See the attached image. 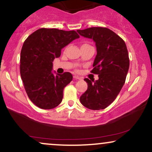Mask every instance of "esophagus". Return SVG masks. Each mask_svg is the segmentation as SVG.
<instances>
[{
    "instance_id": "34e87169",
    "label": "esophagus",
    "mask_w": 152,
    "mask_h": 152,
    "mask_svg": "<svg viewBox=\"0 0 152 152\" xmlns=\"http://www.w3.org/2000/svg\"><path fill=\"white\" fill-rule=\"evenodd\" d=\"M74 78L76 80H81L82 79L81 77H80V76H76V75H74Z\"/></svg>"
}]
</instances>
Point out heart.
I'll return each mask as SVG.
<instances>
[{
    "instance_id": "1",
    "label": "heart",
    "mask_w": 152,
    "mask_h": 152,
    "mask_svg": "<svg viewBox=\"0 0 152 152\" xmlns=\"http://www.w3.org/2000/svg\"><path fill=\"white\" fill-rule=\"evenodd\" d=\"M85 45H86V44H85Z\"/></svg>"
}]
</instances>
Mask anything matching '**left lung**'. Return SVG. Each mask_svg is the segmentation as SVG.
<instances>
[{
    "instance_id": "obj_1",
    "label": "left lung",
    "mask_w": 152,
    "mask_h": 152,
    "mask_svg": "<svg viewBox=\"0 0 152 152\" xmlns=\"http://www.w3.org/2000/svg\"><path fill=\"white\" fill-rule=\"evenodd\" d=\"M77 32L96 42L97 55L91 72L99 77L94 83L84 79L88 88L80 101L88 109H105L115 100L125 84L129 66L127 46L120 36L106 27H94Z\"/></svg>"
}]
</instances>
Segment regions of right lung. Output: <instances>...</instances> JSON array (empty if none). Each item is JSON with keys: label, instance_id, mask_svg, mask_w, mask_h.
Wrapping results in <instances>:
<instances>
[{"label": "right lung", "instance_id": "right-lung-1", "mask_svg": "<svg viewBox=\"0 0 152 152\" xmlns=\"http://www.w3.org/2000/svg\"><path fill=\"white\" fill-rule=\"evenodd\" d=\"M74 30L41 28L24 42L20 53L21 78L27 96L36 106L52 109L61 103L64 88L72 81V74L54 75L52 62L61 49L79 38Z\"/></svg>", "mask_w": 152, "mask_h": 152}]
</instances>
